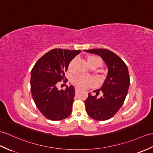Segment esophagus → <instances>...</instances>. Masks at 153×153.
Returning a JSON list of instances; mask_svg holds the SVG:
<instances>
[{
    "label": "esophagus",
    "instance_id": "34e87169",
    "mask_svg": "<svg viewBox=\"0 0 153 153\" xmlns=\"http://www.w3.org/2000/svg\"><path fill=\"white\" fill-rule=\"evenodd\" d=\"M75 91H76V93H79V88H76V89H75Z\"/></svg>",
    "mask_w": 153,
    "mask_h": 153
}]
</instances>
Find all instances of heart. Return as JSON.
I'll use <instances>...</instances> for the list:
<instances>
[{"label":"heart","instance_id":"heart-1","mask_svg":"<svg viewBox=\"0 0 153 153\" xmlns=\"http://www.w3.org/2000/svg\"><path fill=\"white\" fill-rule=\"evenodd\" d=\"M76 58L73 59L69 64V68L72 69L75 62L76 61ZM87 62L88 65H94L97 67L100 66L102 65V60L100 58L96 56H89L87 58ZM73 83L76 85L77 87L80 88H86L93 83V80L89 77H85L82 75H78L74 77L72 79Z\"/></svg>","mask_w":153,"mask_h":153}]
</instances>
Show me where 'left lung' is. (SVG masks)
<instances>
[{"label":"left lung","mask_w":153,"mask_h":153,"mask_svg":"<svg viewBox=\"0 0 153 153\" xmlns=\"http://www.w3.org/2000/svg\"><path fill=\"white\" fill-rule=\"evenodd\" d=\"M84 51L101 56L108 70L102 86L93 91L96 96L88 93L85 102L87 113L95 120H108L115 115L125 102L130 85L128 69L119 56L108 49H92ZM100 91L102 92L103 95L98 98L97 96Z\"/></svg>","instance_id":"left-lung-1"}]
</instances>
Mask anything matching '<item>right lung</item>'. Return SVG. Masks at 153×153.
I'll return each instance as SVG.
<instances>
[{
    "label": "right lung",
    "instance_id": "add662e5",
    "mask_svg": "<svg viewBox=\"0 0 153 153\" xmlns=\"http://www.w3.org/2000/svg\"><path fill=\"white\" fill-rule=\"evenodd\" d=\"M81 50L54 49L45 53L35 64L31 70L30 89L38 109L46 118L60 120L72 113L75 90L66 86L59 90L56 84L66 79L65 72L71 60ZM67 79L65 81L66 83Z\"/></svg>",
    "mask_w": 153,
    "mask_h": 153
}]
</instances>
